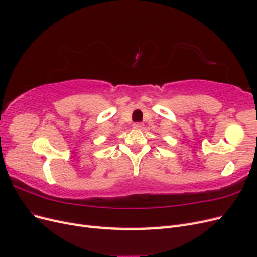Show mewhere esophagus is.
Listing matches in <instances>:
<instances>
[{"mask_svg": "<svg viewBox=\"0 0 257 257\" xmlns=\"http://www.w3.org/2000/svg\"><path fill=\"white\" fill-rule=\"evenodd\" d=\"M133 127L135 130H142L144 127V123H134L133 124Z\"/></svg>", "mask_w": 257, "mask_h": 257, "instance_id": "34e87169", "label": "esophagus"}]
</instances>
